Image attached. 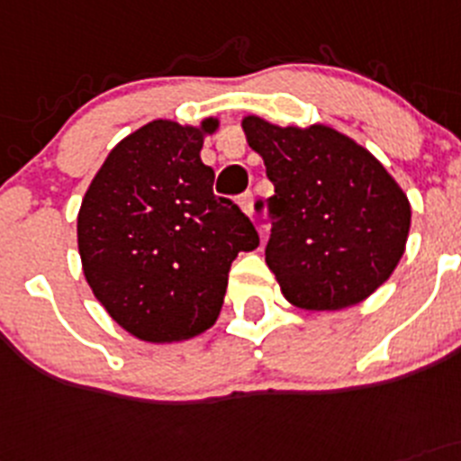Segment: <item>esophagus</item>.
Masks as SVG:
<instances>
[{"label": "esophagus", "instance_id": "34e87169", "mask_svg": "<svg viewBox=\"0 0 461 461\" xmlns=\"http://www.w3.org/2000/svg\"><path fill=\"white\" fill-rule=\"evenodd\" d=\"M239 204H240V209H243V213H245V216L255 218V195H252L250 191H248V193H243V195H240Z\"/></svg>", "mask_w": 461, "mask_h": 461}]
</instances>
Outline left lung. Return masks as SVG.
<instances>
[{"label": "left lung", "instance_id": "left-lung-1", "mask_svg": "<svg viewBox=\"0 0 461 461\" xmlns=\"http://www.w3.org/2000/svg\"><path fill=\"white\" fill-rule=\"evenodd\" d=\"M240 127L275 186L257 209L270 222L266 264L284 298L339 312L375 294L405 255L411 225L410 200L386 167L328 124L248 115Z\"/></svg>", "mask_w": 461, "mask_h": 461}]
</instances>
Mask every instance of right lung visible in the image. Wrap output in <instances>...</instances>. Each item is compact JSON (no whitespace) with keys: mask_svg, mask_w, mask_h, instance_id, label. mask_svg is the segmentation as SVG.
<instances>
[{"mask_svg":"<svg viewBox=\"0 0 461 461\" xmlns=\"http://www.w3.org/2000/svg\"><path fill=\"white\" fill-rule=\"evenodd\" d=\"M197 127L152 120L109 152L79 216L81 268L109 316L140 341L193 339L216 322L231 261L259 245L250 218L213 195Z\"/></svg>","mask_w":461,"mask_h":461,"instance_id":"obj_1","label":"right lung"}]
</instances>
